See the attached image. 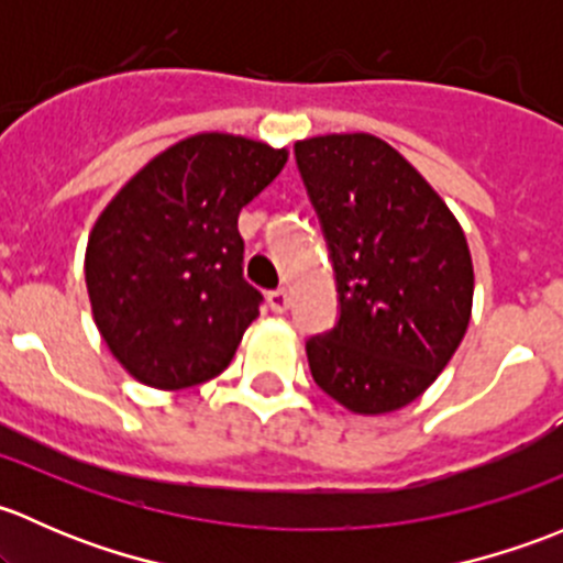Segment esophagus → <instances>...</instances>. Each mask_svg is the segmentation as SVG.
Listing matches in <instances>:
<instances>
[{
    "mask_svg": "<svg viewBox=\"0 0 563 563\" xmlns=\"http://www.w3.org/2000/svg\"><path fill=\"white\" fill-rule=\"evenodd\" d=\"M266 302H269V308L275 310V313H286L288 305H291V297H288L286 288H277V291L266 294Z\"/></svg>",
    "mask_w": 563,
    "mask_h": 563,
    "instance_id": "esophagus-1",
    "label": "esophagus"
}]
</instances>
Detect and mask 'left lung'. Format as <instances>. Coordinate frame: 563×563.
I'll list each match as a JSON object with an SVG mask.
<instances>
[{"mask_svg":"<svg viewBox=\"0 0 563 563\" xmlns=\"http://www.w3.org/2000/svg\"><path fill=\"white\" fill-rule=\"evenodd\" d=\"M294 152L340 297L338 327L308 340L310 373L351 413H391L441 376L468 329L474 264L463 225L378 135H316Z\"/></svg>","mask_w":563,"mask_h":563,"instance_id":"obj_1","label":"left lung"}]
</instances>
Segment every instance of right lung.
Returning <instances> with one entry per match:
<instances>
[{"mask_svg": "<svg viewBox=\"0 0 563 563\" xmlns=\"http://www.w3.org/2000/svg\"><path fill=\"white\" fill-rule=\"evenodd\" d=\"M286 161V146L245 135H187L98 214L84 255L92 318L135 382L174 391L231 365L261 305L236 220Z\"/></svg>", "mask_w": 563, "mask_h": 563, "instance_id": "obj_1", "label": "right lung"}]
</instances>
